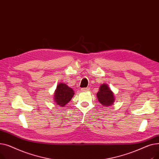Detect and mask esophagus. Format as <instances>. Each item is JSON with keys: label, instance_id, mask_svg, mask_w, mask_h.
Returning <instances> with one entry per match:
<instances>
[{"label": "esophagus", "instance_id": "obj_1", "mask_svg": "<svg viewBox=\"0 0 159 159\" xmlns=\"http://www.w3.org/2000/svg\"><path fill=\"white\" fill-rule=\"evenodd\" d=\"M89 89V88H82L81 89V91H88Z\"/></svg>", "mask_w": 159, "mask_h": 159}]
</instances>
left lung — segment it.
<instances>
[{
    "label": "left lung",
    "mask_w": 159,
    "mask_h": 159,
    "mask_svg": "<svg viewBox=\"0 0 159 159\" xmlns=\"http://www.w3.org/2000/svg\"><path fill=\"white\" fill-rule=\"evenodd\" d=\"M99 102L104 106H110L114 102V96L107 84H102L97 94Z\"/></svg>",
    "instance_id": "8db88e82"
}]
</instances>
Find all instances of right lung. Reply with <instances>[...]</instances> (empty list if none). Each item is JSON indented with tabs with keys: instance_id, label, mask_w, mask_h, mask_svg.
<instances>
[{
	"instance_id": "add662e5",
	"label": "right lung",
	"mask_w": 159,
	"mask_h": 159,
	"mask_svg": "<svg viewBox=\"0 0 159 159\" xmlns=\"http://www.w3.org/2000/svg\"><path fill=\"white\" fill-rule=\"evenodd\" d=\"M74 95L73 90L68 87L66 84L61 83L58 85L57 89L55 90V93L54 95L55 102L57 105L64 106L73 97Z\"/></svg>"
}]
</instances>
